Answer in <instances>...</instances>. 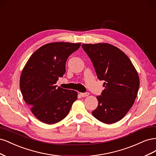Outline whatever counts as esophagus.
<instances>
[{"label":"esophagus","mask_w":156,"mask_h":156,"mask_svg":"<svg viewBox=\"0 0 156 156\" xmlns=\"http://www.w3.org/2000/svg\"><path fill=\"white\" fill-rule=\"evenodd\" d=\"M89 95L88 92H84V93H80V96L81 97H87Z\"/></svg>","instance_id":"1"}]
</instances>
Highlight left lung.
<instances>
[{
  "label": "left lung",
  "mask_w": 156,
  "mask_h": 156,
  "mask_svg": "<svg viewBox=\"0 0 156 156\" xmlns=\"http://www.w3.org/2000/svg\"><path fill=\"white\" fill-rule=\"evenodd\" d=\"M98 78L105 89L97 96L98 105L92 115L101 122L120 120L133 105L139 87L137 72L127 55L108 44H83Z\"/></svg>",
  "instance_id": "8db88e82"
}]
</instances>
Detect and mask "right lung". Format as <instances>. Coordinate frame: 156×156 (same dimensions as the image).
I'll use <instances>...</instances> for the list:
<instances>
[{
  "mask_svg": "<svg viewBox=\"0 0 156 156\" xmlns=\"http://www.w3.org/2000/svg\"><path fill=\"white\" fill-rule=\"evenodd\" d=\"M80 46L68 42L44 45L31 55L22 71L20 85L23 99L44 123L53 124L64 119L77 100V92L57 88L55 84L66 72L69 56Z\"/></svg>",
  "mask_w": 156,
  "mask_h": 156,
  "instance_id": "1",
  "label": "right lung"
}]
</instances>
